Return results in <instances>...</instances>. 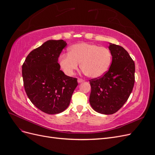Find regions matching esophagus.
Masks as SVG:
<instances>
[{"mask_svg":"<svg viewBox=\"0 0 155 155\" xmlns=\"http://www.w3.org/2000/svg\"><path fill=\"white\" fill-rule=\"evenodd\" d=\"M83 81H84V80H83V79H80V78H78V82L79 83H82Z\"/></svg>","mask_w":155,"mask_h":155,"instance_id":"esophagus-1","label":"esophagus"}]
</instances>
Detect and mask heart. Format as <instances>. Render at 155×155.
Wrapping results in <instances>:
<instances>
[{"label": "heart", "instance_id": "obj_1", "mask_svg": "<svg viewBox=\"0 0 155 155\" xmlns=\"http://www.w3.org/2000/svg\"><path fill=\"white\" fill-rule=\"evenodd\" d=\"M112 62L110 50L95 44L78 43L70 48L69 53L60 57L59 64L64 72L72 76L79 67L91 78L102 77L109 70Z\"/></svg>", "mask_w": 155, "mask_h": 155}]
</instances>
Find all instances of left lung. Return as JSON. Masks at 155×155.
<instances>
[{
	"label": "left lung",
	"mask_w": 155,
	"mask_h": 155,
	"mask_svg": "<svg viewBox=\"0 0 155 155\" xmlns=\"http://www.w3.org/2000/svg\"><path fill=\"white\" fill-rule=\"evenodd\" d=\"M112 63L100 78L90 80L89 101L92 109L103 114H112L122 107L133 91L135 64L123 47L109 43Z\"/></svg>",
	"instance_id": "obj_1"
}]
</instances>
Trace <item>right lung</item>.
<instances>
[{
  "label": "right lung",
  "instance_id": "add662e5",
  "mask_svg": "<svg viewBox=\"0 0 155 155\" xmlns=\"http://www.w3.org/2000/svg\"><path fill=\"white\" fill-rule=\"evenodd\" d=\"M67 43L48 40L28 55L22 67L26 94L39 110L59 114L68 107L78 83L60 70L58 58Z\"/></svg>",
  "mask_w": 155,
  "mask_h": 155
}]
</instances>
